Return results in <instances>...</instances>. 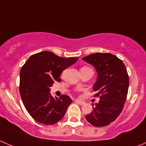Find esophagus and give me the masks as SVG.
<instances>
[{
	"mask_svg": "<svg viewBox=\"0 0 146 146\" xmlns=\"http://www.w3.org/2000/svg\"><path fill=\"white\" fill-rule=\"evenodd\" d=\"M75 102H76V103H78V104H80V105H82V104H85V101L80 100H78V99H76V100H75Z\"/></svg>",
	"mask_w": 146,
	"mask_h": 146,
	"instance_id": "obj_1",
	"label": "esophagus"
}]
</instances>
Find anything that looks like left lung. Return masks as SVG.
Masks as SVG:
<instances>
[{"label":"left lung","mask_w":146,"mask_h":146,"mask_svg":"<svg viewBox=\"0 0 146 146\" xmlns=\"http://www.w3.org/2000/svg\"><path fill=\"white\" fill-rule=\"evenodd\" d=\"M82 59L96 69L98 78L92 89L100 98L85 119L96 127L107 126L119 117L126 102L129 85L126 66L110 53H96Z\"/></svg>","instance_id":"8db88e82"}]
</instances>
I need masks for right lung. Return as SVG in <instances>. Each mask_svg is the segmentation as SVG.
I'll return each mask as SVG.
<instances>
[{
  "label": "right lung",
  "mask_w": 146,
  "mask_h": 146,
  "mask_svg": "<svg viewBox=\"0 0 146 146\" xmlns=\"http://www.w3.org/2000/svg\"><path fill=\"white\" fill-rule=\"evenodd\" d=\"M65 58L51 51H42L31 56L20 73V93L25 107L35 121L53 125L64 117L72 100L68 95L54 98L50 87L60 82V74L78 59Z\"/></svg>",
  "instance_id": "obj_1"
}]
</instances>
